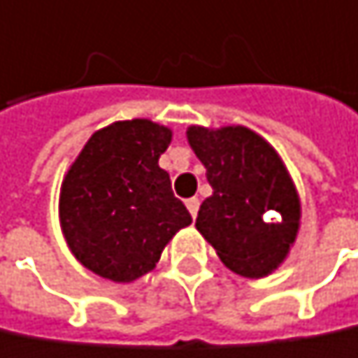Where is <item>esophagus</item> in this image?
<instances>
[{
  "label": "esophagus",
  "instance_id": "obj_1",
  "mask_svg": "<svg viewBox=\"0 0 358 358\" xmlns=\"http://www.w3.org/2000/svg\"><path fill=\"white\" fill-rule=\"evenodd\" d=\"M185 206H187L189 214L196 218V216H198V210H200V200H198V198H189V200L185 201Z\"/></svg>",
  "mask_w": 358,
  "mask_h": 358
}]
</instances>
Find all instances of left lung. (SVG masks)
I'll list each match as a JSON object with an SVG mask.
<instances>
[{
  "label": "left lung",
  "mask_w": 358,
  "mask_h": 358,
  "mask_svg": "<svg viewBox=\"0 0 358 358\" xmlns=\"http://www.w3.org/2000/svg\"><path fill=\"white\" fill-rule=\"evenodd\" d=\"M187 140L212 185L196 218L198 231L233 272L268 276L299 233L301 203L287 166L262 136L241 125H192Z\"/></svg>",
  "instance_id": "8db88e82"
}]
</instances>
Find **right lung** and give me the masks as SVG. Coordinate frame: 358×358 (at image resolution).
<instances>
[{
	"instance_id": "obj_1",
	"label": "right lung",
	"mask_w": 358,
	"mask_h": 358,
	"mask_svg": "<svg viewBox=\"0 0 358 358\" xmlns=\"http://www.w3.org/2000/svg\"><path fill=\"white\" fill-rule=\"evenodd\" d=\"M171 129L148 119L92 134L62 183L59 220L76 259L113 282L150 272L192 214L171 189L158 158Z\"/></svg>"
}]
</instances>
